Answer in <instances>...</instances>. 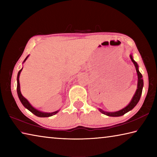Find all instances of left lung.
Wrapping results in <instances>:
<instances>
[{
	"label": "left lung",
	"mask_w": 157,
	"mask_h": 157,
	"mask_svg": "<svg viewBox=\"0 0 157 157\" xmlns=\"http://www.w3.org/2000/svg\"><path fill=\"white\" fill-rule=\"evenodd\" d=\"M130 58H131V60L132 61V62L134 63L135 68H136V71L137 72V75H138V84H137L136 91L135 92V94L134 95V96H133L131 102L129 103V105L126 106L125 107H124L123 109H122L121 110H119L118 111H114V112H108V111H105L99 109V111L100 112L103 114H105V115H107L108 116H112V117H118V116H123L124 113H126L128 112V111H131L132 109L138 104V102H139V101L140 100V96H141V94H142L143 87V79L142 78L143 76L141 75V73L139 72V66H138L137 63L135 62L134 59H133V57L132 55H130Z\"/></svg>",
	"instance_id": "left-lung-1"
}]
</instances>
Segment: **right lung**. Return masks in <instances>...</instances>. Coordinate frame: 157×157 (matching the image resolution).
Masks as SVG:
<instances>
[{"label":"right lung","instance_id":"1","mask_svg":"<svg viewBox=\"0 0 157 157\" xmlns=\"http://www.w3.org/2000/svg\"><path fill=\"white\" fill-rule=\"evenodd\" d=\"M28 56H29V55H28ZM28 56L25 58V60L23 61V62H25L26 59H28ZM22 69H23V68H21L19 71H18V75H17V94H18V98H19V100L21 102V103H22V105L24 106V107L26 109H28L29 111H31V112L33 113V114H34V115L38 116V117H50V116H52L53 115H55V114H56L57 113H58V111H54V112H52V113H46V112H42V111L37 110L30 105V103L28 102V100L26 99V98H25L23 96L22 94H21V93L20 83H19V75H20V73L21 72V71H22Z\"/></svg>","mask_w":157,"mask_h":157}]
</instances>
